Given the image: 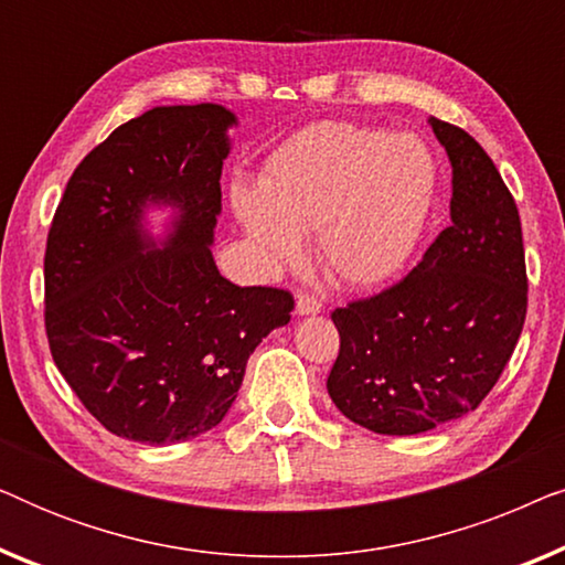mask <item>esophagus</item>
<instances>
[{
  "label": "esophagus",
  "mask_w": 565,
  "mask_h": 565,
  "mask_svg": "<svg viewBox=\"0 0 565 565\" xmlns=\"http://www.w3.org/2000/svg\"><path fill=\"white\" fill-rule=\"evenodd\" d=\"M321 311V303L308 292H298L296 296V313L298 316H316Z\"/></svg>",
  "instance_id": "obj_1"
}]
</instances>
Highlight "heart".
<instances>
[{
    "label": "heart",
    "instance_id": "obj_1",
    "mask_svg": "<svg viewBox=\"0 0 565 565\" xmlns=\"http://www.w3.org/2000/svg\"><path fill=\"white\" fill-rule=\"evenodd\" d=\"M437 190L429 146L414 134L313 122L269 153L257 188L231 205L269 267L290 265L313 231L316 259L344 288L391 280L419 244Z\"/></svg>",
    "mask_w": 565,
    "mask_h": 565
}]
</instances>
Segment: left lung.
Returning <instances> with one entry per match:
<instances>
[{"instance_id":"obj_1","label":"left lung","mask_w":565,"mask_h":565,"mask_svg":"<svg viewBox=\"0 0 565 565\" xmlns=\"http://www.w3.org/2000/svg\"><path fill=\"white\" fill-rule=\"evenodd\" d=\"M452 167L450 226L393 288L337 308L339 358L327 388L377 435H422L489 396L527 313L522 223L489 153L429 118Z\"/></svg>"}]
</instances>
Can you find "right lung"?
Returning <instances> with one entry per match:
<instances>
[{
  "label": "right lung",
  "instance_id": "right-lung-1",
  "mask_svg": "<svg viewBox=\"0 0 565 565\" xmlns=\"http://www.w3.org/2000/svg\"><path fill=\"white\" fill-rule=\"evenodd\" d=\"M236 115L167 105L115 128L74 169L45 246V331L61 375L113 435L184 443L221 424L249 354L292 296L238 288L213 259ZM167 206L161 237L148 211Z\"/></svg>",
  "mask_w": 565,
  "mask_h": 565
}]
</instances>
